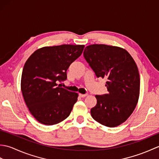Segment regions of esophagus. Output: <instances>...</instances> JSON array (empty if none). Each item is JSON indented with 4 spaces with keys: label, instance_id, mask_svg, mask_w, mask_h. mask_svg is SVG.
I'll list each match as a JSON object with an SVG mask.
<instances>
[{
    "label": "esophagus",
    "instance_id": "1",
    "mask_svg": "<svg viewBox=\"0 0 159 159\" xmlns=\"http://www.w3.org/2000/svg\"><path fill=\"white\" fill-rule=\"evenodd\" d=\"M79 96L81 97V98H84V97H86L87 96V94H83V93H79Z\"/></svg>",
    "mask_w": 159,
    "mask_h": 159
}]
</instances>
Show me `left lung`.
<instances>
[{"label":"left lung","mask_w":159,"mask_h":159,"mask_svg":"<svg viewBox=\"0 0 159 159\" xmlns=\"http://www.w3.org/2000/svg\"><path fill=\"white\" fill-rule=\"evenodd\" d=\"M84 57L98 78L106 79L109 92L96 95V105L91 109L94 120L107 127H116L133 113L140 92L137 64L127 50L106 44L87 46Z\"/></svg>","instance_id":"8db88e82"}]
</instances>
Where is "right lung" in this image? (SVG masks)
I'll list each match as a JSON object with an SVG mask.
<instances>
[{
	"label": "right lung",
	"mask_w": 159,
	"mask_h": 159,
	"mask_svg": "<svg viewBox=\"0 0 159 159\" xmlns=\"http://www.w3.org/2000/svg\"><path fill=\"white\" fill-rule=\"evenodd\" d=\"M84 45L63 44L36 50L24 66L21 90L30 113L51 126L70 116L79 94L58 86L66 79L70 64L81 55Z\"/></svg>",
	"instance_id": "add662e5"
}]
</instances>
